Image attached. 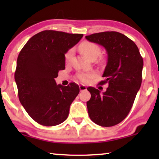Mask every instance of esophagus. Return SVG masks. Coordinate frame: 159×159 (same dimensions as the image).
I'll list each match as a JSON object with an SVG mask.
<instances>
[{
	"label": "esophagus",
	"instance_id": "obj_1",
	"mask_svg": "<svg viewBox=\"0 0 159 159\" xmlns=\"http://www.w3.org/2000/svg\"><path fill=\"white\" fill-rule=\"evenodd\" d=\"M79 88H80V91H83V90H87V87H86V86L84 85H80L79 86Z\"/></svg>",
	"mask_w": 159,
	"mask_h": 159
}]
</instances>
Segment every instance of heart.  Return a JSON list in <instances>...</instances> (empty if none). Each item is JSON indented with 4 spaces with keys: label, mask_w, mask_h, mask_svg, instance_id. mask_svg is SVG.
<instances>
[{
    "label": "heart",
    "mask_w": 159,
    "mask_h": 159,
    "mask_svg": "<svg viewBox=\"0 0 159 159\" xmlns=\"http://www.w3.org/2000/svg\"><path fill=\"white\" fill-rule=\"evenodd\" d=\"M80 50L81 51L83 55H85L86 57L91 60L93 59H96L101 53V49L99 47V45L90 41L83 42L80 45ZM73 53L74 50L70 49L65 54L64 60H65L66 63H68L71 60L72 56H73ZM93 76V73H79L76 75L77 79L83 83L89 82Z\"/></svg>",
    "instance_id": "b5f03b06"
}]
</instances>
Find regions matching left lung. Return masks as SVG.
Returning a JSON list of instances; mask_svg holds the SVG:
<instances>
[{
	"mask_svg": "<svg viewBox=\"0 0 159 159\" xmlns=\"http://www.w3.org/2000/svg\"><path fill=\"white\" fill-rule=\"evenodd\" d=\"M90 42L101 45L108 55L103 76L108 83L106 92L93 87L87 89L91 98L87 102L88 115L93 121L102 127H111L127 116L140 88L143 59L136 44L124 34L104 31L86 36Z\"/></svg>",
	"mask_w": 159,
	"mask_h": 159,
	"instance_id": "1",
	"label": "left lung"
}]
</instances>
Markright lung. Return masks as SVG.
<instances>
[{"instance_id": "add662e5", "label": "right lung", "mask_w": 159, "mask_h": 159, "mask_svg": "<svg viewBox=\"0 0 159 159\" xmlns=\"http://www.w3.org/2000/svg\"><path fill=\"white\" fill-rule=\"evenodd\" d=\"M83 34L45 30L32 36L19 54L15 79L21 105L35 121L55 126L65 120L79 93L76 83L57 85L58 72L65 69L64 55Z\"/></svg>"}]
</instances>
